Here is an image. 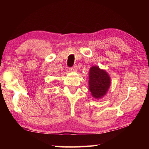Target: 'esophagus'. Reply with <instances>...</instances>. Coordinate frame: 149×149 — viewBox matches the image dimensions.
I'll use <instances>...</instances> for the list:
<instances>
[{"instance_id":"obj_1","label":"esophagus","mask_w":149,"mask_h":149,"mask_svg":"<svg viewBox=\"0 0 149 149\" xmlns=\"http://www.w3.org/2000/svg\"><path fill=\"white\" fill-rule=\"evenodd\" d=\"M70 70H71V71L72 72H76L77 70V65H74V66L70 68Z\"/></svg>"}]
</instances>
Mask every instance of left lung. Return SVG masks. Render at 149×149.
I'll list each match as a JSON object with an SVG mask.
<instances>
[{
  "instance_id": "left-lung-1",
  "label": "left lung",
  "mask_w": 149,
  "mask_h": 149,
  "mask_svg": "<svg viewBox=\"0 0 149 149\" xmlns=\"http://www.w3.org/2000/svg\"><path fill=\"white\" fill-rule=\"evenodd\" d=\"M110 86V78L107 72L98 66H92L89 70V87L95 99H100L107 94Z\"/></svg>"
}]
</instances>
